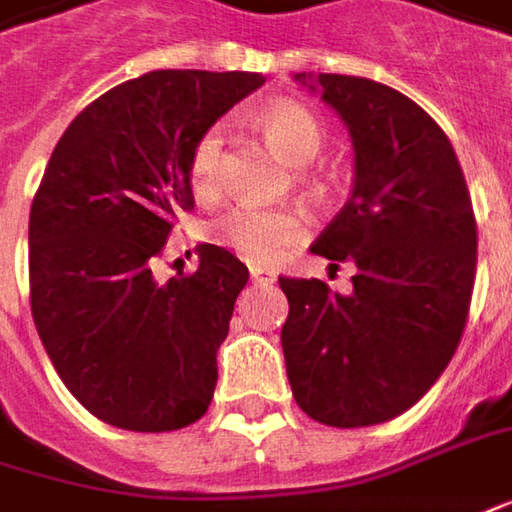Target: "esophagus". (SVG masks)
I'll return each mask as SVG.
<instances>
[{
  "label": "esophagus",
  "instance_id": "obj_1",
  "mask_svg": "<svg viewBox=\"0 0 512 512\" xmlns=\"http://www.w3.org/2000/svg\"><path fill=\"white\" fill-rule=\"evenodd\" d=\"M249 274H252V283L255 285H271L274 280H277V274L269 269H260V266H252L249 269Z\"/></svg>",
  "mask_w": 512,
  "mask_h": 512
}]
</instances>
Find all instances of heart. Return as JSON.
<instances>
[{"mask_svg": "<svg viewBox=\"0 0 512 512\" xmlns=\"http://www.w3.org/2000/svg\"><path fill=\"white\" fill-rule=\"evenodd\" d=\"M257 125L271 148L291 165L311 162L325 142V128L314 111L300 100H271L257 114ZM224 125H207L190 148V182L201 201H212L221 193L224 170ZM210 238L227 246L235 255L266 266L283 255L288 246L305 238V218L291 207H232L210 224Z\"/></svg>", "mask_w": 512, "mask_h": 512, "instance_id": "1", "label": "heart"}]
</instances>
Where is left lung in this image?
<instances>
[{"label":"left lung","instance_id":"8db88e82","mask_svg":"<svg viewBox=\"0 0 512 512\" xmlns=\"http://www.w3.org/2000/svg\"><path fill=\"white\" fill-rule=\"evenodd\" d=\"M316 83L350 128L356 184L311 252L358 271L347 297L280 277V339L302 412L358 429L403 415L448 367L474 294L476 218L446 131L415 100L353 75Z\"/></svg>","mask_w":512,"mask_h":512}]
</instances>
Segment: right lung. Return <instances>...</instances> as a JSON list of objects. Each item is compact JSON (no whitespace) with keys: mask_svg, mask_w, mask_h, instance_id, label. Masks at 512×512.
Returning a JSON list of instances; mask_svg holds the SVG:
<instances>
[{"mask_svg":"<svg viewBox=\"0 0 512 512\" xmlns=\"http://www.w3.org/2000/svg\"><path fill=\"white\" fill-rule=\"evenodd\" d=\"M263 83L156 69L92 100L47 162L30 207L33 322L66 389L109 426L176 431L210 406L249 269L204 243L198 269L162 285L154 260L196 204V137Z\"/></svg>","mask_w":512,"mask_h":512,"instance_id":"right-lung-1","label":"right lung"}]
</instances>
